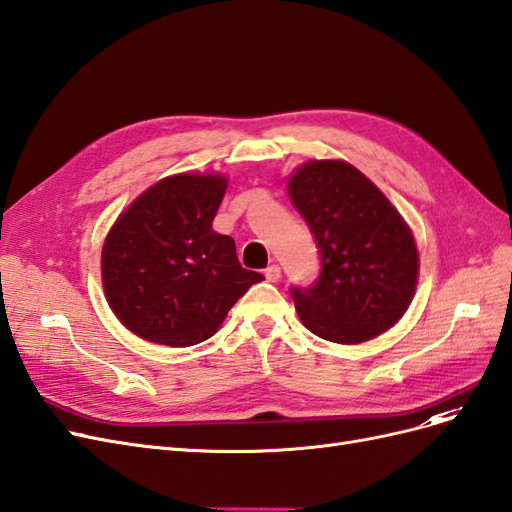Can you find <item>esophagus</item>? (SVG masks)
I'll list each match as a JSON object with an SVG mask.
<instances>
[{
	"instance_id": "1",
	"label": "esophagus",
	"mask_w": 512,
	"mask_h": 512,
	"mask_svg": "<svg viewBox=\"0 0 512 512\" xmlns=\"http://www.w3.org/2000/svg\"><path fill=\"white\" fill-rule=\"evenodd\" d=\"M265 277H267V282H277L282 277V271H280V267H277V265H269L265 269Z\"/></svg>"
}]
</instances>
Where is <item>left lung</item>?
Segmentation results:
<instances>
[{
	"instance_id": "left-lung-1",
	"label": "left lung",
	"mask_w": 512,
	"mask_h": 512,
	"mask_svg": "<svg viewBox=\"0 0 512 512\" xmlns=\"http://www.w3.org/2000/svg\"><path fill=\"white\" fill-rule=\"evenodd\" d=\"M292 205L316 239L320 275L290 288L305 327L335 344H361L406 314L418 280L410 226L361 170L312 160L288 181Z\"/></svg>"
}]
</instances>
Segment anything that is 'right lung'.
<instances>
[{"mask_svg": "<svg viewBox=\"0 0 512 512\" xmlns=\"http://www.w3.org/2000/svg\"><path fill=\"white\" fill-rule=\"evenodd\" d=\"M222 175L181 173L123 211L102 247L108 305L134 335L185 348L220 329L228 309L265 280L239 265L235 241L213 230Z\"/></svg>", "mask_w": 512, "mask_h": 512, "instance_id": "obj_1", "label": "right lung"}]
</instances>
